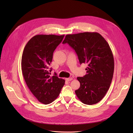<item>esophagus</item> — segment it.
<instances>
[{
    "label": "esophagus",
    "instance_id": "esophagus-1",
    "mask_svg": "<svg viewBox=\"0 0 133 133\" xmlns=\"http://www.w3.org/2000/svg\"><path fill=\"white\" fill-rule=\"evenodd\" d=\"M65 79H66V81L69 82V81H71V80H73V78H66Z\"/></svg>",
    "mask_w": 133,
    "mask_h": 133
}]
</instances>
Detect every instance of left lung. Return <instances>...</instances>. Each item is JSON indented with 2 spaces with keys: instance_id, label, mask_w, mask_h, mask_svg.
<instances>
[{
  "instance_id": "1",
  "label": "left lung",
  "mask_w": 133,
  "mask_h": 133,
  "mask_svg": "<svg viewBox=\"0 0 133 133\" xmlns=\"http://www.w3.org/2000/svg\"><path fill=\"white\" fill-rule=\"evenodd\" d=\"M68 44L77 54L80 64L85 63L87 74L78 77L80 86L75 91L83 103L92 105L105 95L113 76L114 62L108 43L98 33L85 32L65 36Z\"/></svg>"
}]
</instances>
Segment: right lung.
<instances>
[{
	"label": "right lung",
	"instance_id": "1",
	"mask_svg": "<svg viewBox=\"0 0 133 133\" xmlns=\"http://www.w3.org/2000/svg\"><path fill=\"white\" fill-rule=\"evenodd\" d=\"M64 37L37 35L29 40L23 51L21 64L24 78L32 94L44 104L53 102L65 84L57 73L51 76L52 69H48L54 51Z\"/></svg>",
	"mask_w": 133,
	"mask_h": 133
}]
</instances>
